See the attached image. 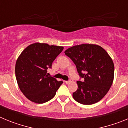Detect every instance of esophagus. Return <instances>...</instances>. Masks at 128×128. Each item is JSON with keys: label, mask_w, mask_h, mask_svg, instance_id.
<instances>
[{"label": "esophagus", "mask_w": 128, "mask_h": 128, "mask_svg": "<svg viewBox=\"0 0 128 128\" xmlns=\"http://www.w3.org/2000/svg\"><path fill=\"white\" fill-rule=\"evenodd\" d=\"M65 83H66V84H68V83L70 82V80H68V81H65Z\"/></svg>", "instance_id": "obj_1"}]
</instances>
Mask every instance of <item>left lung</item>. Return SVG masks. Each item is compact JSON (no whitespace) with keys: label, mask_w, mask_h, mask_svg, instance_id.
Instances as JSON below:
<instances>
[{"label":"left lung","mask_w":128,"mask_h":128,"mask_svg":"<svg viewBox=\"0 0 128 128\" xmlns=\"http://www.w3.org/2000/svg\"><path fill=\"white\" fill-rule=\"evenodd\" d=\"M74 62L78 74L84 81H78L73 98L82 104H92L108 93L114 77V64L102 47L94 44L73 46L65 51Z\"/></svg>","instance_id":"obj_1"}]
</instances>
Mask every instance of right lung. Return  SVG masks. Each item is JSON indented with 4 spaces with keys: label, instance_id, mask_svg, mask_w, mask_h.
<instances>
[{
    "label": "right lung",
    "instance_id": "right-lung-1",
    "mask_svg": "<svg viewBox=\"0 0 128 128\" xmlns=\"http://www.w3.org/2000/svg\"><path fill=\"white\" fill-rule=\"evenodd\" d=\"M63 47L35 43L26 47L18 58L15 75L20 90L32 102L38 104L52 99L63 81L47 75V70L62 52Z\"/></svg>",
    "mask_w": 128,
    "mask_h": 128
}]
</instances>
